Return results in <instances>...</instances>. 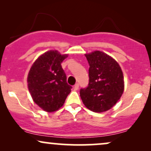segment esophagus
I'll return each mask as SVG.
<instances>
[{
	"mask_svg": "<svg viewBox=\"0 0 151 151\" xmlns=\"http://www.w3.org/2000/svg\"><path fill=\"white\" fill-rule=\"evenodd\" d=\"M74 90H77L78 89H79V84H76L74 86Z\"/></svg>",
	"mask_w": 151,
	"mask_h": 151,
	"instance_id": "1",
	"label": "esophagus"
}]
</instances>
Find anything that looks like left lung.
Wrapping results in <instances>:
<instances>
[{
    "label": "left lung",
    "mask_w": 151,
    "mask_h": 151,
    "mask_svg": "<svg viewBox=\"0 0 151 151\" xmlns=\"http://www.w3.org/2000/svg\"><path fill=\"white\" fill-rule=\"evenodd\" d=\"M89 65V84L80 89L85 106L94 112L110 109L120 99L124 92L122 70L114 59L101 51L85 55Z\"/></svg>",
    "instance_id": "left-lung-1"
}]
</instances>
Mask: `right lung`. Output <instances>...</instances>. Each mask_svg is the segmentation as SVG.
<instances>
[{
	"instance_id": "1",
	"label": "right lung",
	"mask_w": 151,
	"mask_h": 151,
	"mask_svg": "<svg viewBox=\"0 0 151 151\" xmlns=\"http://www.w3.org/2000/svg\"><path fill=\"white\" fill-rule=\"evenodd\" d=\"M67 55L50 50L40 56L31 67L27 76V86L36 104L47 112L61 108L70 93L72 86L61 63Z\"/></svg>"
}]
</instances>
